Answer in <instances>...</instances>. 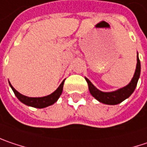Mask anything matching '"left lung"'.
Returning a JSON list of instances; mask_svg holds the SVG:
<instances>
[{
  "label": "left lung",
  "instance_id": "1",
  "mask_svg": "<svg viewBox=\"0 0 147 147\" xmlns=\"http://www.w3.org/2000/svg\"><path fill=\"white\" fill-rule=\"evenodd\" d=\"M140 74H141V63H140V59H139L138 53H137V63H136V71L131 82L126 86L117 90H115V91H111V92H103L97 89L86 77H85V80L88 83L89 92L94 99H96L100 103H103L105 105H115L126 100L132 94V93L134 92V90L137 85V82L140 78Z\"/></svg>",
  "mask_w": 147,
  "mask_h": 147
}]
</instances>
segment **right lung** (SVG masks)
Returning a JSON list of instances; mask_svg holds the SVG:
<instances>
[{
    "label": "right lung",
    "instance_id": "1",
    "mask_svg": "<svg viewBox=\"0 0 147 147\" xmlns=\"http://www.w3.org/2000/svg\"><path fill=\"white\" fill-rule=\"evenodd\" d=\"M63 84H64V80L61 83V84L58 86V89H56L53 93H52L51 94L47 95V96H44V97H27V96H25V95L20 94L18 91H16V89L12 87L11 83L9 82V84H10L11 88L13 90L15 95H16V98L18 100H20L22 103H23L24 105H26L32 106V107H34V108H38V109L46 108L49 105H53L55 102H57L58 98L62 94Z\"/></svg>",
    "mask_w": 147,
    "mask_h": 147
}]
</instances>
